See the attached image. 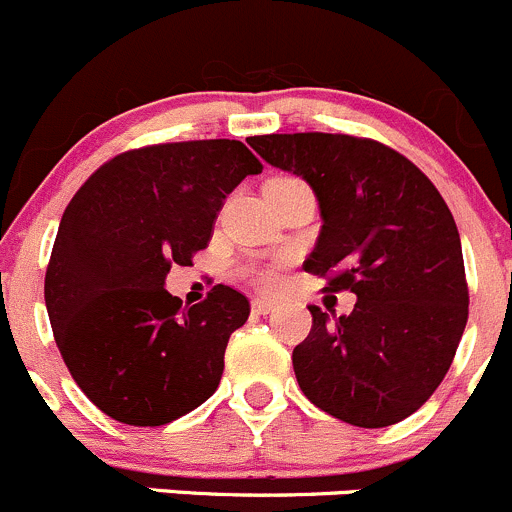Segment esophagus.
<instances>
[{
  "label": "esophagus",
  "instance_id": "esophagus-1",
  "mask_svg": "<svg viewBox=\"0 0 512 512\" xmlns=\"http://www.w3.org/2000/svg\"><path fill=\"white\" fill-rule=\"evenodd\" d=\"M251 308H254L256 313H263V316H266V313L276 311V303L266 301V298H254V303H251Z\"/></svg>",
  "mask_w": 512,
  "mask_h": 512
}]
</instances>
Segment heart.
<instances>
[{
    "label": "heart",
    "instance_id": "obj_1",
    "mask_svg": "<svg viewBox=\"0 0 512 512\" xmlns=\"http://www.w3.org/2000/svg\"><path fill=\"white\" fill-rule=\"evenodd\" d=\"M251 278L256 281V286L261 288H276L278 283V271L273 266H261V268H254V273H251Z\"/></svg>",
    "mask_w": 512,
    "mask_h": 512
}]
</instances>
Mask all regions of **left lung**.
Masks as SVG:
<instances>
[{
	"mask_svg": "<svg viewBox=\"0 0 512 512\" xmlns=\"http://www.w3.org/2000/svg\"><path fill=\"white\" fill-rule=\"evenodd\" d=\"M246 141L316 194L323 226L303 268L358 298L338 318L308 306L311 333L293 348L303 396L358 428L403 421L440 386L468 323L463 249L443 196L381 141L321 131Z\"/></svg>",
	"mask_w": 512,
	"mask_h": 512,
	"instance_id": "obj_1",
	"label": "left lung"
}]
</instances>
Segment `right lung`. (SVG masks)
I'll return each instance as SVG.
<instances>
[{"label": "right lung", "instance_id": "right-lung-1", "mask_svg": "<svg viewBox=\"0 0 512 512\" xmlns=\"http://www.w3.org/2000/svg\"><path fill=\"white\" fill-rule=\"evenodd\" d=\"M261 161L234 139L114 156L69 201L44 278L54 341L91 403L126 426H164L214 396L244 293L214 286L184 308L164 288L206 249L224 199Z\"/></svg>", "mask_w": 512, "mask_h": 512}]
</instances>
